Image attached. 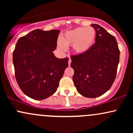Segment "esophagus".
I'll use <instances>...</instances> for the list:
<instances>
[{"label":"esophagus","instance_id":"esophagus-1","mask_svg":"<svg viewBox=\"0 0 133 133\" xmlns=\"http://www.w3.org/2000/svg\"><path fill=\"white\" fill-rule=\"evenodd\" d=\"M71 59H69V61H68L69 65H71Z\"/></svg>","mask_w":133,"mask_h":133}]
</instances>
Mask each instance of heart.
I'll return each mask as SVG.
<instances>
[{"label":"heart","mask_w":133,"mask_h":133,"mask_svg":"<svg viewBox=\"0 0 133 133\" xmlns=\"http://www.w3.org/2000/svg\"><path fill=\"white\" fill-rule=\"evenodd\" d=\"M96 37V30L92 27H77L67 31L57 42V46L62 50L71 46L76 54H84L91 49Z\"/></svg>","instance_id":"1"}]
</instances>
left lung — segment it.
<instances>
[{
	"label": "left lung",
	"instance_id": "8db88e82",
	"mask_svg": "<svg viewBox=\"0 0 133 133\" xmlns=\"http://www.w3.org/2000/svg\"><path fill=\"white\" fill-rule=\"evenodd\" d=\"M96 32L95 44L84 54L71 56L73 81L82 96L94 98L111 88L116 76L120 52L116 38L103 27L91 25Z\"/></svg>",
	"mask_w": 133,
	"mask_h": 133
}]
</instances>
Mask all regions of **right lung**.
Wrapping results in <instances>:
<instances>
[{
    "mask_svg": "<svg viewBox=\"0 0 133 133\" xmlns=\"http://www.w3.org/2000/svg\"><path fill=\"white\" fill-rule=\"evenodd\" d=\"M60 30L36 29L19 38L13 52L15 76L25 95L36 100L54 94L59 86L69 58L59 59L53 51Z\"/></svg>",
    "mask_w": 133,
    "mask_h": 133,
    "instance_id": "obj_1",
    "label": "right lung"
}]
</instances>
